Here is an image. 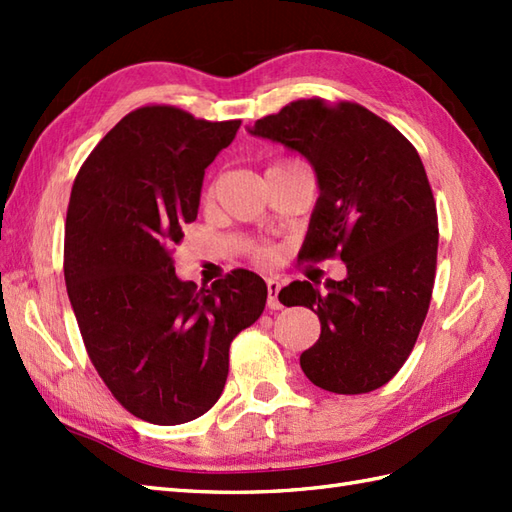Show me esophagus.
I'll use <instances>...</instances> for the list:
<instances>
[{
  "label": "esophagus",
  "instance_id": "obj_1",
  "mask_svg": "<svg viewBox=\"0 0 512 512\" xmlns=\"http://www.w3.org/2000/svg\"><path fill=\"white\" fill-rule=\"evenodd\" d=\"M266 288H268V308L270 310H279L281 308V301H279L281 284H279L277 279H268L266 281Z\"/></svg>",
  "mask_w": 512,
  "mask_h": 512
}]
</instances>
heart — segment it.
I'll return each instance as SVG.
<instances>
[{
    "label": "heart",
    "mask_w": 512,
    "mask_h": 512,
    "mask_svg": "<svg viewBox=\"0 0 512 512\" xmlns=\"http://www.w3.org/2000/svg\"><path fill=\"white\" fill-rule=\"evenodd\" d=\"M275 167H277V165H275ZM209 193H213V189H211V191H209Z\"/></svg>",
    "instance_id": "1"
}]
</instances>
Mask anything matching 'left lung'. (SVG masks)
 Wrapping results in <instances>:
<instances>
[{
	"label": "left lung",
	"mask_w": 512,
	"mask_h": 512,
	"mask_svg": "<svg viewBox=\"0 0 512 512\" xmlns=\"http://www.w3.org/2000/svg\"><path fill=\"white\" fill-rule=\"evenodd\" d=\"M246 129L310 162L319 198L299 257L339 255L347 268L323 288L292 281L279 292L321 321L303 374L334 394L383 387L416 345L436 277L438 213L418 151L356 103L303 99Z\"/></svg>",
	"instance_id": "1"
}]
</instances>
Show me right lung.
I'll list each match as a JSON object with an SVG mask.
<instances>
[{
  "label": "right lung",
  "mask_w": 512,
  "mask_h": 512,
  "mask_svg": "<svg viewBox=\"0 0 512 512\" xmlns=\"http://www.w3.org/2000/svg\"><path fill=\"white\" fill-rule=\"evenodd\" d=\"M242 121L209 123L169 105L127 114L74 180L63 273L96 372L136 418L182 424L222 396L228 347L264 312L268 288L233 270L182 281L171 248L198 217L204 169Z\"/></svg>",
  "instance_id": "1"
}]
</instances>
